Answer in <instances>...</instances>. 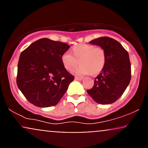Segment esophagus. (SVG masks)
Returning a JSON list of instances; mask_svg holds the SVG:
<instances>
[{
    "mask_svg": "<svg viewBox=\"0 0 148 148\" xmlns=\"http://www.w3.org/2000/svg\"><path fill=\"white\" fill-rule=\"evenodd\" d=\"M75 80H77V81H82L83 77H79V76H75Z\"/></svg>",
    "mask_w": 148,
    "mask_h": 148,
    "instance_id": "34e87169",
    "label": "esophagus"
}]
</instances>
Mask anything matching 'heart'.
Listing matches in <instances>:
<instances>
[{
    "label": "heart",
    "instance_id": "b5f03b06",
    "mask_svg": "<svg viewBox=\"0 0 148 148\" xmlns=\"http://www.w3.org/2000/svg\"><path fill=\"white\" fill-rule=\"evenodd\" d=\"M72 54L68 51L63 53L61 61L68 71L74 70L79 61L81 65L75 70L78 75H97L102 71L106 63V53L101 47L80 44L72 49Z\"/></svg>",
    "mask_w": 148,
    "mask_h": 148
}]
</instances>
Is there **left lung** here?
I'll use <instances>...</instances> for the list:
<instances>
[{
	"label": "left lung",
	"instance_id": "8db88e82",
	"mask_svg": "<svg viewBox=\"0 0 148 148\" xmlns=\"http://www.w3.org/2000/svg\"><path fill=\"white\" fill-rule=\"evenodd\" d=\"M90 44L99 46L104 50L106 63L95 78L94 86L87 92L95 102L110 104L122 96L130 84L131 63L129 53L121 44L111 37H99Z\"/></svg>",
	"mask_w": 148,
	"mask_h": 148
}]
</instances>
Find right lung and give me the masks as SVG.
<instances>
[{"label": "right lung", "mask_w": 148, "mask_h": 148, "mask_svg": "<svg viewBox=\"0 0 148 148\" xmlns=\"http://www.w3.org/2000/svg\"><path fill=\"white\" fill-rule=\"evenodd\" d=\"M63 42L42 38L20 55L16 84L28 101L45 108L59 102L74 76L64 68L62 53L69 49Z\"/></svg>", "instance_id": "obj_1"}]
</instances>
